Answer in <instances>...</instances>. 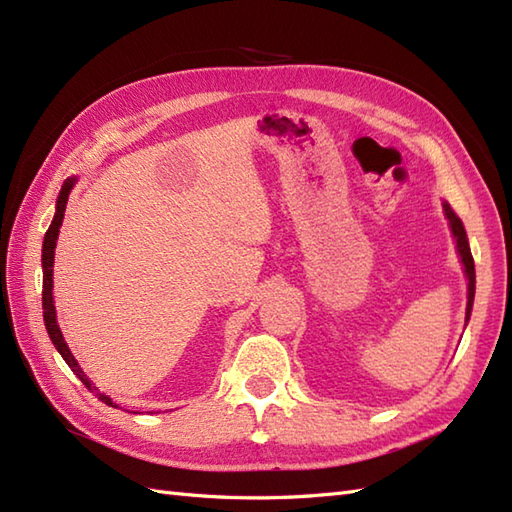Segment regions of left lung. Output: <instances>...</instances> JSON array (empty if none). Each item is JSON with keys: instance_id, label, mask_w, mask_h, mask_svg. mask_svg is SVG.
<instances>
[{"instance_id": "8db88e82", "label": "left lung", "mask_w": 512, "mask_h": 512, "mask_svg": "<svg viewBox=\"0 0 512 512\" xmlns=\"http://www.w3.org/2000/svg\"><path fill=\"white\" fill-rule=\"evenodd\" d=\"M443 208H445L447 219H450V226H452L454 239H456V245H458V254H460V260H463L467 280H469L467 317H465V319H469L471 306H473V295H476V267H473V256H471V249H469V241H467V232H465V228H463V221H460V219L454 215V210L450 208V204H443Z\"/></svg>"}]
</instances>
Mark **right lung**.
Listing matches in <instances>:
<instances>
[{"instance_id":"obj_1","label":"right lung","mask_w":512,"mask_h":512,"mask_svg":"<svg viewBox=\"0 0 512 512\" xmlns=\"http://www.w3.org/2000/svg\"><path fill=\"white\" fill-rule=\"evenodd\" d=\"M73 184H76V180H73V178L62 184L60 195H58V202H56L54 221H52V226H49V230L45 232V241H43V319H45V328H47L49 339H52V343H54L56 350L60 352V356L65 358V363L82 380V384L86 386V389H89L91 393H95L104 404L119 408L117 404H112V400H110L108 395L99 393L97 386H93L91 380L84 376V371L80 369L78 360L73 358V354L69 352V347H67L65 339H62V332H60L58 323H56V308H54V297H52V289H54V282H52V276H54V269H52L54 267V249H56V239H58V232H60V226H62V217H65L67 199H69V193L73 189Z\"/></svg>"}]
</instances>
